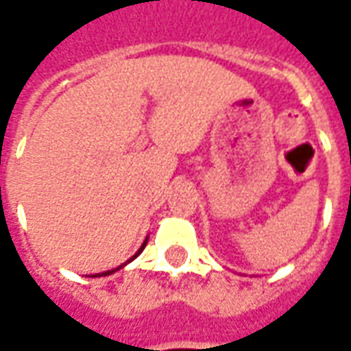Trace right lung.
Instances as JSON below:
<instances>
[{
  "mask_svg": "<svg viewBox=\"0 0 351 351\" xmlns=\"http://www.w3.org/2000/svg\"><path fill=\"white\" fill-rule=\"evenodd\" d=\"M145 246H146V241H145V243H143V246H141V248H138V252H137V254H135V256H133V258H131V259H135V258H137L138 254H141V252L145 250ZM131 259H130V261H131ZM122 267H123V265H120V267H116V269H112V271H107V272H99V274H93V276H107V274H112V272H116V271H118V269H122Z\"/></svg>",
  "mask_w": 351,
  "mask_h": 351,
  "instance_id": "right-lung-1",
  "label": "right lung"
}]
</instances>
